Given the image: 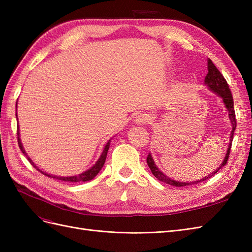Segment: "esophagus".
<instances>
[{"label":"esophagus","mask_w":252,"mask_h":252,"mask_svg":"<svg viewBox=\"0 0 252 252\" xmlns=\"http://www.w3.org/2000/svg\"><path fill=\"white\" fill-rule=\"evenodd\" d=\"M148 120H149V117L147 116L146 113H138L135 116V118H134V123L135 124H140V125L146 124L147 122H148Z\"/></svg>","instance_id":"obj_1"}]
</instances>
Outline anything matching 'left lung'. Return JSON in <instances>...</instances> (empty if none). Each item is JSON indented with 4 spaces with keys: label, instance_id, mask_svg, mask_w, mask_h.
<instances>
[{
    "label": "left lung",
    "instance_id": "1",
    "mask_svg": "<svg viewBox=\"0 0 252 252\" xmlns=\"http://www.w3.org/2000/svg\"><path fill=\"white\" fill-rule=\"evenodd\" d=\"M205 85H207V87L212 90L213 93L217 94L218 95H220V97L223 98V102L225 104V107L228 111V114H229V120H230V123L232 126L231 129V133H230V142H229V146H228L227 152H226V156L224 158V161L220 163V165L219 166V168H217L215 171L212 173H210L207 177H205L203 179H200L197 181H193V182H179V181H174L171 180L170 178L167 177L165 175L161 170H159L157 165L154 162V158H152L151 155L149 154L147 157V164L149 166V168L152 172V174L155 175V177L163 183H166V184H169L175 187H184V186H189V185H197L199 183L204 182L206 180H208L209 178H211L213 174H216L222 167H224L227 164L228 161V158H229V154H230V148H231V145H232V140H233V133L235 130V127H236V119H235V112H234V107H233V98H232V94H231V91L229 86H228L227 81L225 80V78L223 77V74L219 71L218 68L215 66L211 62V60H208V73L206 75L205 78Z\"/></svg>",
    "mask_w": 252,
    "mask_h": 252
}]
</instances>
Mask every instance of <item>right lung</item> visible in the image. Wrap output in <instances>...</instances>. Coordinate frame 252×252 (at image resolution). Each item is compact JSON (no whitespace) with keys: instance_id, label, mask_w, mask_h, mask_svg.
Segmentation results:
<instances>
[{"instance_id":"obj_1","label":"right lung","mask_w":252,"mask_h":252,"mask_svg":"<svg viewBox=\"0 0 252 252\" xmlns=\"http://www.w3.org/2000/svg\"><path fill=\"white\" fill-rule=\"evenodd\" d=\"M18 127H19V126H18ZM18 144H19V147H20L21 151L27 157V154L25 152L24 148H23V145H22V143H21L19 128H18ZM109 145H110V140L108 141L107 144H106V146H105V148H104V150H103V152H102V155H101L100 158L97 159L96 163H95L93 167H91L90 169L86 170L85 172H83V173H81V174H79V175H73V177H56V175L48 174V173L44 172V171H42V170H40L39 168H37V167H36V166L33 164V162L32 161V158H29L28 157H27V158H28V161H29L30 163H32V165H33V167H35V168H36L37 170H39L40 172H42L43 174L47 175V177H49V178L58 179V180L65 181V182H72V183H77V182H87V181L93 180V179L95 177V175H96L98 172H100V170L102 169V167L104 166V163H105V161H106V157H107V152H108V149H109Z\"/></svg>"}]
</instances>
